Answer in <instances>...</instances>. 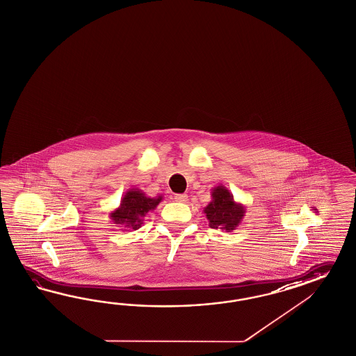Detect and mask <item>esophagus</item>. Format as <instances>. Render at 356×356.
<instances>
[{"label": "esophagus", "instance_id": "esophagus-1", "mask_svg": "<svg viewBox=\"0 0 356 356\" xmlns=\"http://www.w3.org/2000/svg\"><path fill=\"white\" fill-rule=\"evenodd\" d=\"M175 201L176 202H186L188 201V195L186 194H175Z\"/></svg>", "mask_w": 356, "mask_h": 356}]
</instances>
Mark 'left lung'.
Segmentation results:
<instances>
[{"mask_svg": "<svg viewBox=\"0 0 356 356\" xmlns=\"http://www.w3.org/2000/svg\"><path fill=\"white\" fill-rule=\"evenodd\" d=\"M211 197V202L203 209L209 225L213 229L234 231L246 213L245 206L236 202L233 194L222 185H218L212 189Z\"/></svg>", "mask_w": 356, "mask_h": 356, "instance_id": "obj_1", "label": "left lung"}]
</instances>
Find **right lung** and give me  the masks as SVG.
<instances>
[{"mask_svg": "<svg viewBox=\"0 0 356 356\" xmlns=\"http://www.w3.org/2000/svg\"><path fill=\"white\" fill-rule=\"evenodd\" d=\"M163 197H147L140 189H128L119 207L110 212V219L116 227L123 225L129 229H138L144 224V218L147 212L153 211L162 202Z\"/></svg>", "mask_w": 356, "mask_h": 356, "instance_id": "right-lung-1", "label": "right lung"}]
</instances>
